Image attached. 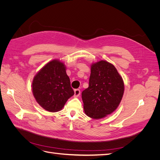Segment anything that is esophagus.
<instances>
[{"label": "esophagus", "instance_id": "esophagus-1", "mask_svg": "<svg viewBox=\"0 0 160 160\" xmlns=\"http://www.w3.org/2000/svg\"><path fill=\"white\" fill-rule=\"evenodd\" d=\"M74 93H75L74 96L75 97V98H77V97H79L80 95L81 91L79 89H77L74 90Z\"/></svg>", "mask_w": 160, "mask_h": 160}]
</instances>
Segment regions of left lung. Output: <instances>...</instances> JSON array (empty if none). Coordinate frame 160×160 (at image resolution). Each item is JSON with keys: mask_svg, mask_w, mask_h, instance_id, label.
Segmentation results:
<instances>
[{"mask_svg": "<svg viewBox=\"0 0 160 160\" xmlns=\"http://www.w3.org/2000/svg\"><path fill=\"white\" fill-rule=\"evenodd\" d=\"M124 82L115 66L104 60L91 65L89 88L82 92L85 113L99 119L112 113L122 99Z\"/></svg>", "mask_w": 160, "mask_h": 160, "instance_id": "8db88e82", "label": "left lung"}]
</instances>
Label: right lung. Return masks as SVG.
Wrapping results in <instances>:
<instances>
[{"instance_id":"right-lung-1","label":"right lung","mask_w":160,"mask_h":160,"mask_svg":"<svg viewBox=\"0 0 160 160\" xmlns=\"http://www.w3.org/2000/svg\"><path fill=\"white\" fill-rule=\"evenodd\" d=\"M34 98L42 108L57 112L74 95L66 66L59 59L48 62L35 75L32 82Z\"/></svg>"}]
</instances>
